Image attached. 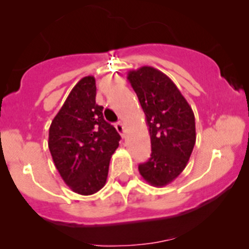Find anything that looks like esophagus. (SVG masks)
<instances>
[{
    "instance_id": "34e87169",
    "label": "esophagus",
    "mask_w": 249,
    "mask_h": 249,
    "mask_svg": "<svg viewBox=\"0 0 249 249\" xmlns=\"http://www.w3.org/2000/svg\"><path fill=\"white\" fill-rule=\"evenodd\" d=\"M115 129H117V131L119 132V134L122 135L123 137L125 136V126H124V123H122V122L115 123Z\"/></svg>"
}]
</instances>
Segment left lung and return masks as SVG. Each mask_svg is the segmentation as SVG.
<instances>
[{
    "label": "left lung",
    "mask_w": 249,
    "mask_h": 249,
    "mask_svg": "<svg viewBox=\"0 0 249 249\" xmlns=\"http://www.w3.org/2000/svg\"><path fill=\"white\" fill-rule=\"evenodd\" d=\"M149 127L152 154L139 165L143 179L165 187L185 169L196 141L195 117L175 83L165 73L142 66L127 73Z\"/></svg>",
    "instance_id": "left-lung-1"
}]
</instances>
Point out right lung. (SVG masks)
I'll return each mask as SVG.
<instances>
[{"label": "right lung", "instance_id": "right-lung-1", "mask_svg": "<svg viewBox=\"0 0 249 249\" xmlns=\"http://www.w3.org/2000/svg\"><path fill=\"white\" fill-rule=\"evenodd\" d=\"M95 97V78H82L49 127L48 145L55 167L64 182L80 195L95 194L104 188L110 158L120 141Z\"/></svg>", "mask_w": 249, "mask_h": 249}]
</instances>
